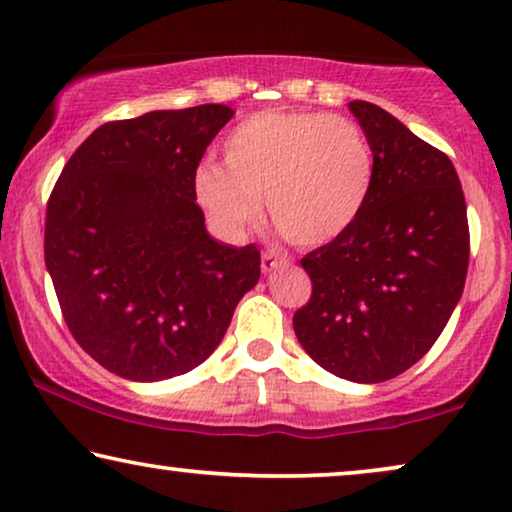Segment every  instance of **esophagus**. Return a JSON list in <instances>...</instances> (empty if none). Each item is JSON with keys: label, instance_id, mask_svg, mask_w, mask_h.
Listing matches in <instances>:
<instances>
[{"label": "esophagus", "instance_id": "obj_1", "mask_svg": "<svg viewBox=\"0 0 512 512\" xmlns=\"http://www.w3.org/2000/svg\"><path fill=\"white\" fill-rule=\"evenodd\" d=\"M289 263V258L282 256V254H275V251H263L261 256V270L268 275V272L282 268V265Z\"/></svg>", "mask_w": 512, "mask_h": 512}]
</instances>
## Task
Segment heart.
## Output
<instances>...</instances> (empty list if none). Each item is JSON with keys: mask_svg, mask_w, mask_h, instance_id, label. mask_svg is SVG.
Masks as SVG:
<instances>
[{"mask_svg": "<svg viewBox=\"0 0 512 512\" xmlns=\"http://www.w3.org/2000/svg\"><path fill=\"white\" fill-rule=\"evenodd\" d=\"M375 158L354 121L319 111H261L223 142V165H198L193 191L223 235L242 237L261 209L300 247L340 237L366 207Z\"/></svg>", "mask_w": 512, "mask_h": 512, "instance_id": "b5f03b06", "label": "heart"}]
</instances>
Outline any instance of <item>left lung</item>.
<instances>
[{"mask_svg": "<svg viewBox=\"0 0 512 512\" xmlns=\"http://www.w3.org/2000/svg\"><path fill=\"white\" fill-rule=\"evenodd\" d=\"M349 111L373 149V188L359 219L300 261L312 296L293 331L328 373L375 384L415 366L443 333L471 240L452 160L377 104Z\"/></svg>", "mask_w": 512, "mask_h": 512, "instance_id": "8db88e82", "label": "left lung"}]
</instances>
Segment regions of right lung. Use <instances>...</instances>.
Returning a JSON list of instances; mask_svg holds the SVG:
<instances>
[{
	"label": "right lung",
	"instance_id": "obj_1",
	"mask_svg": "<svg viewBox=\"0 0 512 512\" xmlns=\"http://www.w3.org/2000/svg\"><path fill=\"white\" fill-rule=\"evenodd\" d=\"M233 114L200 104L104 123L48 198L44 256L62 317L125 380H170L200 366L261 277V251L216 242L193 191L207 146Z\"/></svg>",
	"mask_w": 512,
	"mask_h": 512
}]
</instances>
